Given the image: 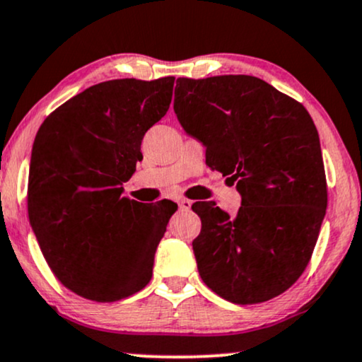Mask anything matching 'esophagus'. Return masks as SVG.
<instances>
[{
  "label": "esophagus",
  "instance_id": "obj_1",
  "mask_svg": "<svg viewBox=\"0 0 362 362\" xmlns=\"http://www.w3.org/2000/svg\"><path fill=\"white\" fill-rule=\"evenodd\" d=\"M192 200H189V199H180L178 200V207H180L182 210H190L192 209Z\"/></svg>",
  "mask_w": 362,
  "mask_h": 362
}]
</instances>
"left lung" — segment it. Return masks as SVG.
Segmentation results:
<instances>
[{"label":"left lung","instance_id":"left-lung-1","mask_svg":"<svg viewBox=\"0 0 362 362\" xmlns=\"http://www.w3.org/2000/svg\"><path fill=\"white\" fill-rule=\"evenodd\" d=\"M187 134L205 145L209 167L237 182L234 217L197 202L199 274L234 304L286 292L308 267L327 207L326 172L303 103L249 75L178 78L173 103Z\"/></svg>","mask_w":362,"mask_h":362}]
</instances>
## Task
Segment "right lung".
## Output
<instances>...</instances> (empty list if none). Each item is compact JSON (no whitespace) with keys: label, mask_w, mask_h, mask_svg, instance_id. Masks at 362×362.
<instances>
[{"label":"right lung","mask_w":362,"mask_h":362,"mask_svg":"<svg viewBox=\"0 0 362 362\" xmlns=\"http://www.w3.org/2000/svg\"><path fill=\"white\" fill-rule=\"evenodd\" d=\"M173 76L93 85L49 113L35 136L28 217L66 289L115 303L144 289L177 205L122 195L144 135L167 113Z\"/></svg>","instance_id":"right-lung-1"}]
</instances>
